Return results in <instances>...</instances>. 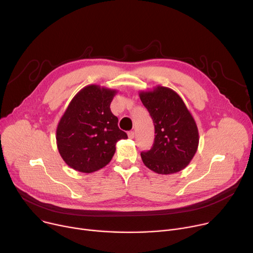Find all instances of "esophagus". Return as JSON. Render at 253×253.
<instances>
[{"mask_svg":"<svg viewBox=\"0 0 253 253\" xmlns=\"http://www.w3.org/2000/svg\"><path fill=\"white\" fill-rule=\"evenodd\" d=\"M134 136H135L134 131H129V132H128V137H129V138L133 139V138H134Z\"/></svg>","mask_w":253,"mask_h":253,"instance_id":"1","label":"esophagus"}]
</instances>
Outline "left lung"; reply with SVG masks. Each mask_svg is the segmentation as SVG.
I'll list each match as a JSON object with an SVG mask.
<instances>
[{"label": "left lung", "mask_w": 253, "mask_h": 253, "mask_svg": "<svg viewBox=\"0 0 253 253\" xmlns=\"http://www.w3.org/2000/svg\"><path fill=\"white\" fill-rule=\"evenodd\" d=\"M153 119L155 140L150 151L141 152L142 162L158 174H172L184 169L195 156L199 132L181 97L170 88L158 86L139 93Z\"/></svg>", "instance_id": "8db88e82"}]
</instances>
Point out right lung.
<instances>
[{"label": "right lung", "mask_w": 253, "mask_h": 253, "mask_svg": "<svg viewBox=\"0 0 253 253\" xmlns=\"http://www.w3.org/2000/svg\"><path fill=\"white\" fill-rule=\"evenodd\" d=\"M116 90L89 85L78 92L61 117L56 142L63 161L71 168L91 173L108 165L116 143L128 138L111 112Z\"/></svg>", "instance_id": "obj_1"}]
</instances>
